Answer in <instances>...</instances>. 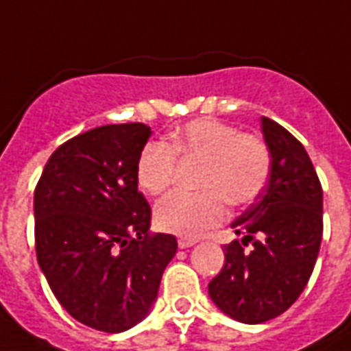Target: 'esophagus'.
<instances>
[{"instance_id":"obj_1","label":"esophagus","mask_w":351,"mask_h":351,"mask_svg":"<svg viewBox=\"0 0 351 351\" xmlns=\"http://www.w3.org/2000/svg\"><path fill=\"white\" fill-rule=\"evenodd\" d=\"M194 243H196L194 239H185V237H179L178 239L179 249H189V247H193Z\"/></svg>"}]
</instances>
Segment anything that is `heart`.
Masks as SVG:
<instances>
[{
    "instance_id": "1",
    "label": "heart",
    "mask_w": 351,
    "mask_h": 351,
    "mask_svg": "<svg viewBox=\"0 0 351 351\" xmlns=\"http://www.w3.org/2000/svg\"><path fill=\"white\" fill-rule=\"evenodd\" d=\"M200 160L198 193H172L155 209L158 228L194 239L226 217V202L249 206L262 194L271 173V151L252 132H237L228 123L200 117L176 129L165 142H149L140 151L136 181L157 196L172 185L178 158Z\"/></svg>"
}]
</instances>
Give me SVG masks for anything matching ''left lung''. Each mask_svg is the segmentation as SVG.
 Wrapping results in <instances>:
<instances>
[{
	"label": "left lung",
	"mask_w": 351,
	"mask_h": 351,
	"mask_svg": "<svg viewBox=\"0 0 351 351\" xmlns=\"http://www.w3.org/2000/svg\"><path fill=\"white\" fill-rule=\"evenodd\" d=\"M262 130L271 151L269 183L232 222L243 239L224 245V267L209 282L215 305L243 324L277 318L295 303L324 234V194L308 153L269 117H262Z\"/></svg>",
	"instance_id": "8db88e82"
}]
</instances>
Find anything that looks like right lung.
I'll list each match as a JSON object with an SVG mask.
<instances>
[{
    "mask_svg": "<svg viewBox=\"0 0 351 351\" xmlns=\"http://www.w3.org/2000/svg\"><path fill=\"white\" fill-rule=\"evenodd\" d=\"M144 123L104 125L61 144L35 186V250L61 306L84 326L121 333L149 312L178 250L149 234L151 207L136 162Z\"/></svg>",
    "mask_w": 351,
    "mask_h": 351,
    "instance_id": "1",
    "label": "right lung"
}]
</instances>
